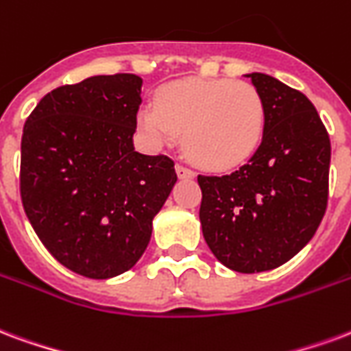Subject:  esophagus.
I'll return each mask as SVG.
<instances>
[{"label":"esophagus","mask_w":351,"mask_h":351,"mask_svg":"<svg viewBox=\"0 0 351 351\" xmlns=\"http://www.w3.org/2000/svg\"><path fill=\"white\" fill-rule=\"evenodd\" d=\"M176 175L180 176V178H193L195 173L189 167H186L184 163H176Z\"/></svg>","instance_id":"34e87169"}]
</instances>
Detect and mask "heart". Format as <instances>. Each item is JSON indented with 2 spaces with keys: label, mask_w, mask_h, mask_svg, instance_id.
Masks as SVG:
<instances>
[{
  "label": "heart",
  "mask_w": 351,
  "mask_h": 351,
  "mask_svg": "<svg viewBox=\"0 0 351 351\" xmlns=\"http://www.w3.org/2000/svg\"><path fill=\"white\" fill-rule=\"evenodd\" d=\"M137 124L156 145L184 134L189 158L208 169H232L255 154L266 126V106L255 85L228 77H188L156 93Z\"/></svg>",
  "instance_id": "heart-1"
}]
</instances>
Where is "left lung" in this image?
Masks as SVG:
<instances>
[{"instance_id": "obj_1", "label": "left lung", "mask_w": 351, "mask_h": 351, "mask_svg": "<svg viewBox=\"0 0 351 351\" xmlns=\"http://www.w3.org/2000/svg\"><path fill=\"white\" fill-rule=\"evenodd\" d=\"M266 106L261 147L238 171L199 175L202 234L215 258L240 274L288 262L313 238L328 208L331 143L300 90L247 74Z\"/></svg>"}]
</instances>
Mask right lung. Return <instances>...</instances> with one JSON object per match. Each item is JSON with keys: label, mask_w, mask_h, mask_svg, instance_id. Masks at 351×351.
Segmentation results:
<instances>
[{"label": "right lung", "mask_w": 351, "mask_h": 351, "mask_svg": "<svg viewBox=\"0 0 351 351\" xmlns=\"http://www.w3.org/2000/svg\"><path fill=\"white\" fill-rule=\"evenodd\" d=\"M141 83L113 74L61 85L23 124L25 215L51 256L89 279L134 268L176 182L169 156L134 149Z\"/></svg>", "instance_id": "1"}]
</instances>
